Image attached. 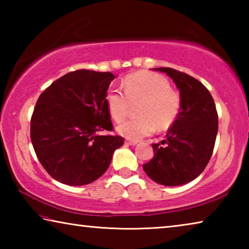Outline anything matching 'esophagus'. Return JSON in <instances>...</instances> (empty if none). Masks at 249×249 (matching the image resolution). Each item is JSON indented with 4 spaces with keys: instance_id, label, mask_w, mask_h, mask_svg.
I'll return each instance as SVG.
<instances>
[{
    "instance_id": "34e87169",
    "label": "esophagus",
    "mask_w": 249,
    "mask_h": 249,
    "mask_svg": "<svg viewBox=\"0 0 249 249\" xmlns=\"http://www.w3.org/2000/svg\"><path fill=\"white\" fill-rule=\"evenodd\" d=\"M125 144L126 145H129V146H135L137 144V142L136 141H129V140H126L125 141Z\"/></svg>"
}]
</instances>
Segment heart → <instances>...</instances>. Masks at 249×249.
Returning a JSON list of instances; mask_svg holds the SVG:
<instances>
[{
    "mask_svg": "<svg viewBox=\"0 0 249 249\" xmlns=\"http://www.w3.org/2000/svg\"><path fill=\"white\" fill-rule=\"evenodd\" d=\"M123 92L108 90L105 103L109 115L116 123H122L128 116L132 105L137 107L138 119L126 122L117 127L120 135L129 141H140L153 134L156 128L166 130L171 127L181 109V96L172 89L166 77L150 72L126 75L122 82Z\"/></svg>",
    "mask_w": 249,
    "mask_h": 249,
    "instance_id": "heart-1",
    "label": "heart"
}]
</instances>
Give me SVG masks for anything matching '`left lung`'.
I'll return each instance as SVG.
<instances>
[{"mask_svg": "<svg viewBox=\"0 0 249 249\" xmlns=\"http://www.w3.org/2000/svg\"><path fill=\"white\" fill-rule=\"evenodd\" d=\"M167 73L180 90L181 109L166 135L153 144L155 155L142 165L147 176L162 185L184 184L200 176L215 145L218 116L209 90L199 80L172 68H155Z\"/></svg>", "mask_w": 249, "mask_h": 249, "instance_id": "obj_1", "label": "left lung"}]
</instances>
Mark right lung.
Instances as JSON below:
<instances>
[{
    "label": "right lung",
    "mask_w": 249,
    "mask_h": 249,
    "mask_svg": "<svg viewBox=\"0 0 249 249\" xmlns=\"http://www.w3.org/2000/svg\"><path fill=\"white\" fill-rule=\"evenodd\" d=\"M111 72L80 69L53 82L37 100L31 140L41 166L59 182L83 185L100 178L124 144L112 130L105 95Z\"/></svg>",
    "instance_id": "obj_1"
}]
</instances>
